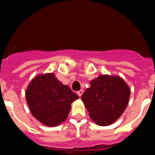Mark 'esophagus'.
Masks as SVG:
<instances>
[{
    "label": "esophagus",
    "mask_w": 155,
    "mask_h": 155,
    "mask_svg": "<svg viewBox=\"0 0 155 155\" xmlns=\"http://www.w3.org/2000/svg\"><path fill=\"white\" fill-rule=\"evenodd\" d=\"M83 92H84V91H83V90H80V91H78L77 92V94H78V96H79V97H81V96H82V94H83Z\"/></svg>",
    "instance_id": "1"
}]
</instances>
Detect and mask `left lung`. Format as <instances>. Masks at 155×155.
Returning <instances> with one entry per match:
<instances>
[{"label":"left lung","mask_w":155,"mask_h":155,"mask_svg":"<svg viewBox=\"0 0 155 155\" xmlns=\"http://www.w3.org/2000/svg\"><path fill=\"white\" fill-rule=\"evenodd\" d=\"M90 84L81 97L90 117L98 125L113 124L127 106L130 87L120 77L107 75H100Z\"/></svg>","instance_id":"1"}]
</instances>
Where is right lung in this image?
Masks as SVG:
<instances>
[{
	"label": "right lung",
	"instance_id": "right-lung-1",
	"mask_svg": "<svg viewBox=\"0 0 155 155\" xmlns=\"http://www.w3.org/2000/svg\"><path fill=\"white\" fill-rule=\"evenodd\" d=\"M25 98L37 120L45 125L57 126L67 119L71 104L79 97L51 73L34 78L26 89Z\"/></svg>",
	"mask_w": 155,
	"mask_h": 155
}]
</instances>
